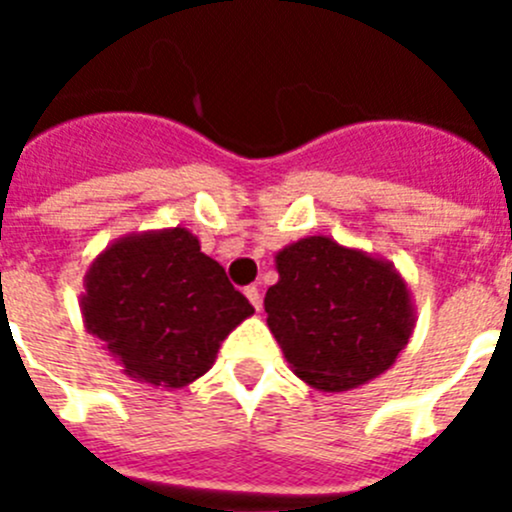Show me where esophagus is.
I'll use <instances>...</instances> for the list:
<instances>
[{
  "instance_id": "esophagus-1",
  "label": "esophagus",
  "mask_w": 512,
  "mask_h": 512,
  "mask_svg": "<svg viewBox=\"0 0 512 512\" xmlns=\"http://www.w3.org/2000/svg\"><path fill=\"white\" fill-rule=\"evenodd\" d=\"M246 297H248V302H251L253 305V310L259 312L261 310V292L256 287H246Z\"/></svg>"
}]
</instances>
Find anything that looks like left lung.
<instances>
[{
	"instance_id": "8db88e82",
	"label": "left lung",
	"mask_w": 512,
	"mask_h": 512,
	"mask_svg": "<svg viewBox=\"0 0 512 512\" xmlns=\"http://www.w3.org/2000/svg\"><path fill=\"white\" fill-rule=\"evenodd\" d=\"M274 261L266 325L302 382L346 392L395 364L413 336L415 305L392 261L328 235L289 243Z\"/></svg>"
}]
</instances>
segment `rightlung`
I'll return each mask as SVG.
<instances>
[{
	"instance_id": "obj_1",
	"label": "right lung",
	"mask_w": 512,
	"mask_h": 512,
	"mask_svg": "<svg viewBox=\"0 0 512 512\" xmlns=\"http://www.w3.org/2000/svg\"><path fill=\"white\" fill-rule=\"evenodd\" d=\"M81 318L125 377L182 390L212 369L220 343L253 315L225 269L187 228L140 230L99 251Z\"/></svg>"
}]
</instances>
